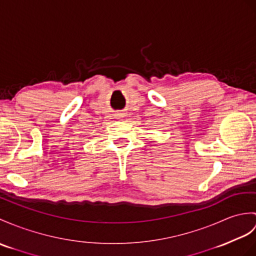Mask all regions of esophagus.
Wrapping results in <instances>:
<instances>
[{
	"label": "esophagus",
	"mask_w": 256,
	"mask_h": 256,
	"mask_svg": "<svg viewBox=\"0 0 256 256\" xmlns=\"http://www.w3.org/2000/svg\"><path fill=\"white\" fill-rule=\"evenodd\" d=\"M122 116H123L122 114H118V116H116V118H122Z\"/></svg>",
	"instance_id": "34e87169"
}]
</instances>
